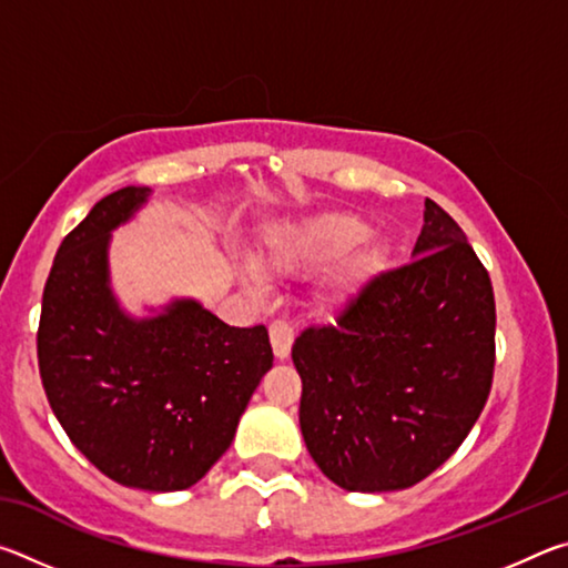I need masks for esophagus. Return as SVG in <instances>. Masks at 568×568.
<instances>
[{"label":"esophagus","instance_id":"esophagus-1","mask_svg":"<svg viewBox=\"0 0 568 568\" xmlns=\"http://www.w3.org/2000/svg\"><path fill=\"white\" fill-rule=\"evenodd\" d=\"M293 338H295V333H293V325L291 323L283 321V318H277V321L271 323V343H273L275 358L285 361L287 355H291Z\"/></svg>","mask_w":568,"mask_h":568}]
</instances>
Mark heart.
Returning a JSON list of instances; mask_svg holds the SVG:
<instances>
[{
  "instance_id": "heart-1",
  "label": "heart",
  "mask_w": 568,
  "mask_h": 568,
  "mask_svg": "<svg viewBox=\"0 0 568 568\" xmlns=\"http://www.w3.org/2000/svg\"><path fill=\"white\" fill-rule=\"evenodd\" d=\"M371 227L365 220L351 213H328L313 217L295 230L285 253L275 257L277 267H313L328 265L341 261L348 252V258L343 261L338 273L333 277V291L338 295H351L378 275L386 265V250L378 243H363L368 237Z\"/></svg>"
}]
</instances>
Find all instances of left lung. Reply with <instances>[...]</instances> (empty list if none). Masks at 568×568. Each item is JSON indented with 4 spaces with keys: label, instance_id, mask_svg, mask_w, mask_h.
Wrapping results in <instances>:
<instances>
[{
    "label": "left lung",
    "instance_id": "8db88e82",
    "mask_svg": "<svg viewBox=\"0 0 568 568\" xmlns=\"http://www.w3.org/2000/svg\"><path fill=\"white\" fill-rule=\"evenodd\" d=\"M423 220L416 261L373 275L335 323L293 343L305 446L345 491H398L434 474L491 393V277L444 207L426 200Z\"/></svg>",
    "mask_w": 568,
    "mask_h": 568
}]
</instances>
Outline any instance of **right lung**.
Instances as JSON below:
<instances>
[{
	"instance_id": "add662e5",
	"label": "right lung",
	"mask_w": 568,
	"mask_h": 568,
	"mask_svg": "<svg viewBox=\"0 0 568 568\" xmlns=\"http://www.w3.org/2000/svg\"><path fill=\"white\" fill-rule=\"evenodd\" d=\"M148 192L102 197L62 240L37 358L57 420L92 466L122 486L182 491L233 444L273 348L265 325L233 328L192 301L140 323L120 313L108 287L110 230Z\"/></svg>"
}]
</instances>
